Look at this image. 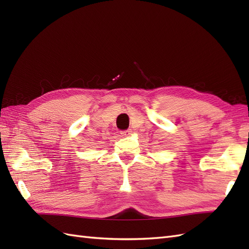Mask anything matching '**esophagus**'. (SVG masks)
Returning <instances> with one entry per match:
<instances>
[{
  "label": "esophagus",
  "mask_w": 249,
  "mask_h": 249,
  "mask_svg": "<svg viewBox=\"0 0 249 249\" xmlns=\"http://www.w3.org/2000/svg\"><path fill=\"white\" fill-rule=\"evenodd\" d=\"M120 134H122L124 137H127V136H130V135L132 134V131L131 130H125V131L120 132Z\"/></svg>",
  "instance_id": "34e87169"
}]
</instances>
